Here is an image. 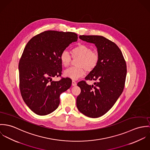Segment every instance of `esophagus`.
<instances>
[{
    "label": "esophagus",
    "mask_w": 150,
    "mask_h": 150,
    "mask_svg": "<svg viewBox=\"0 0 150 150\" xmlns=\"http://www.w3.org/2000/svg\"><path fill=\"white\" fill-rule=\"evenodd\" d=\"M77 84V83H76V82L75 81H72V85L73 86H76Z\"/></svg>",
    "instance_id": "esophagus-1"
}]
</instances>
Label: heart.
<instances>
[{
    "instance_id": "heart-1",
    "label": "heart",
    "mask_w": 150,
    "mask_h": 150,
    "mask_svg": "<svg viewBox=\"0 0 150 150\" xmlns=\"http://www.w3.org/2000/svg\"><path fill=\"white\" fill-rule=\"evenodd\" d=\"M71 55L74 59H78L76 61V67H70L64 71L65 76L72 79H77L85 74V69L91 71L97 67L99 62V55L96 52H93L86 45L79 44L71 50ZM60 59L63 67L69 66L71 62V56L67 50H63Z\"/></svg>"
}]
</instances>
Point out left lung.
<instances>
[{
  "label": "left lung",
  "mask_w": 150,
  "mask_h": 150,
  "mask_svg": "<svg viewBox=\"0 0 150 150\" xmlns=\"http://www.w3.org/2000/svg\"><path fill=\"white\" fill-rule=\"evenodd\" d=\"M82 40L94 44L98 63L85 78L96 81L89 85L84 81L78 86L81 92L76 98L78 110L86 116L97 118L107 113L122 94L127 76V65L116 44L101 35H80Z\"/></svg>",
  "instance_id": "obj_1"
}]
</instances>
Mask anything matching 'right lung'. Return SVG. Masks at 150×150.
Listing matches in <instances>:
<instances>
[{
	"label": "right lung",
	"mask_w": 150,
	"mask_h": 150,
	"mask_svg": "<svg viewBox=\"0 0 150 150\" xmlns=\"http://www.w3.org/2000/svg\"><path fill=\"white\" fill-rule=\"evenodd\" d=\"M78 35L72 32L45 31L33 37L26 44L19 63V88L26 105L38 115L54 111L60 103V95L71 86L69 78L53 81L60 76L61 53Z\"/></svg>",
	"instance_id": "obj_1"
}]
</instances>
